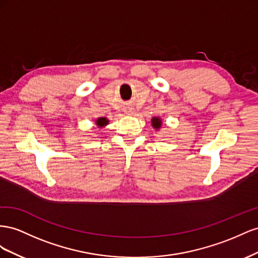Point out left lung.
I'll return each mask as SVG.
<instances>
[{
  "label": "left lung",
  "mask_w": 258,
  "mask_h": 258,
  "mask_svg": "<svg viewBox=\"0 0 258 258\" xmlns=\"http://www.w3.org/2000/svg\"><path fill=\"white\" fill-rule=\"evenodd\" d=\"M151 121H152V126H154L156 128H159L161 126L162 122H161V120L159 119V117H153Z\"/></svg>",
  "instance_id": "8db88e82"
}]
</instances>
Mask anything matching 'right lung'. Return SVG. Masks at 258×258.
I'll return each instance as SVG.
<instances>
[{"instance_id":"1","label":"right lung","mask_w":258,"mask_h":258,"mask_svg":"<svg viewBox=\"0 0 258 258\" xmlns=\"http://www.w3.org/2000/svg\"><path fill=\"white\" fill-rule=\"evenodd\" d=\"M96 124L99 127H101V126H104V125L108 124V120L106 119V117H99V119L96 121Z\"/></svg>"}]
</instances>
